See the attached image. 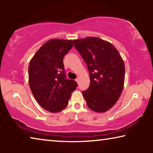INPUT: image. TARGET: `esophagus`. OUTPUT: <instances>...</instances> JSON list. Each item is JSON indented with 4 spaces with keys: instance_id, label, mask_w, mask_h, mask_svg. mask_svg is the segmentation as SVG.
Returning <instances> with one entry per match:
<instances>
[{
    "instance_id": "1",
    "label": "esophagus",
    "mask_w": 153,
    "mask_h": 153,
    "mask_svg": "<svg viewBox=\"0 0 153 153\" xmlns=\"http://www.w3.org/2000/svg\"><path fill=\"white\" fill-rule=\"evenodd\" d=\"M76 81L77 82H78V81H79V78H78V77H77V78L76 79Z\"/></svg>"
}]
</instances>
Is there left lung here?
I'll return each mask as SVG.
<instances>
[{
    "instance_id": "8db88e82",
    "label": "left lung",
    "mask_w": 153,
    "mask_h": 153,
    "mask_svg": "<svg viewBox=\"0 0 153 153\" xmlns=\"http://www.w3.org/2000/svg\"><path fill=\"white\" fill-rule=\"evenodd\" d=\"M74 41L90 74V86L82 91L88 107L95 112H105L115 104L122 92L125 79L123 59L115 46L100 38Z\"/></svg>"
}]
</instances>
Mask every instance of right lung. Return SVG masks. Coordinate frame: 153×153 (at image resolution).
Returning a JSON list of instances; mask_svg holds the SVG:
<instances>
[{
  "label": "right lung",
  "instance_id": "right-lung-1",
  "mask_svg": "<svg viewBox=\"0 0 153 153\" xmlns=\"http://www.w3.org/2000/svg\"><path fill=\"white\" fill-rule=\"evenodd\" d=\"M73 46L72 40H51L41 46L30 62L31 91L41 107L51 113L63 111L77 86L76 81L67 79L63 65L64 56Z\"/></svg>",
  "mask_w": 153,
  "mask_h": 153
}]
</instances>
